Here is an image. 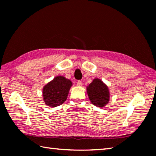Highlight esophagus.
Instances as JSON below:
<instances>
[{
	"instance_id": "esophagus-1",
	"label": "esophagus",
	"mask_w": 156,
	"mask_h": 156,
	"mask_svg": "<svg viewBox=\"0 0 156 156\" xmlns=\"http://www.w3.org/2000/svg\"><path fill=\"white\" fill-rule=\"evenodd\" d=\"M77 85L78 86V87H81V86L82 85V82L80 80H78L77 82Z\"/></svg>"
}]
</instances>
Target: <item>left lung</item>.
Wrapping results in <instances>:
<instances>
[{"label":"left lung","instance_id":"8db88e82","mask_svg":"<svg viewBox=\"0 0 156 156\" xmlns=\"http://www.w3.org/2000/svg\"><path fill=\"white\" fill-rule=\"evenodd\" d=\"M87 93L90 101L98 107H104L108 104L110 93L108 87L98 78H95L87 87Z\"/></svg>","mask_w":156,"mask_h":156}]
</instances>
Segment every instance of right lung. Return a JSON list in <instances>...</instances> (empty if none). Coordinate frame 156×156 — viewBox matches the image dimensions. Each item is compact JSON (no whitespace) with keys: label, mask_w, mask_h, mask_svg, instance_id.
<instances>
[{"label":"right lung","mask_w":156,"mask_h":156,"mask_svg":"<svg viewBox=\"0 0 156 156\" xmlns=\"http://www.w3.org/2000/svg\"><path fill=\"white\" fill-rule=\"evenodd\" d=\"M72 82L62 76L55 77L43 89L44 101L51 107L62 105L68 97Z\"/></svg>","instance_id":"obj_1"}]
</instances>
